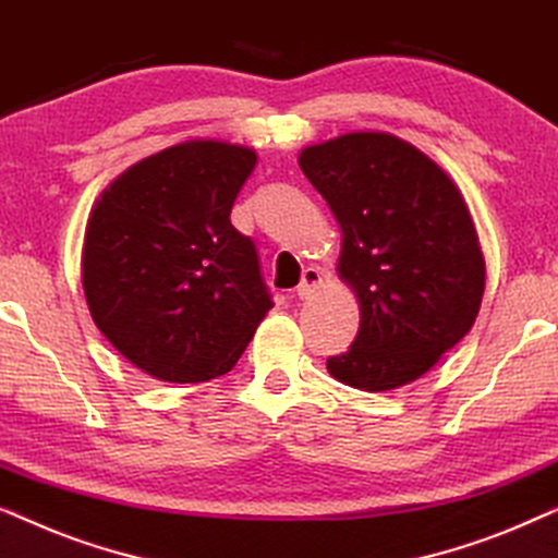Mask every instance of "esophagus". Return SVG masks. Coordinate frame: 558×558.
Listing matches in <instances>:
<instances>
[{
	"instance_id": "esophagus-1",
	"label": "esophagus",
	"mask_w": 558,
	"mask_h": 558,
	"mask_svg": "<svg viewBox=\"0 0 558 558\" xmlns=\"http://www.w3.org/2000/svg\"><path fill=\"white\" fill-rule=\"evenodd\" d=\"M323 279H325V274L317 269V266H307V269L302 271V281H300V287H296V296H300V300H307V296L315 292V289L323 284Z\"/></svg>"
}]
</instances>
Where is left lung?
Masks as SVG:
<instances>
[{"instance_id": "8db88e82", "label": "left lung", "mask_w": 558, "mask_h": 558, "mask_svg": "<svg viewBox=\"0 0 558 558\" xmlns=\"http://www.w3.org/2000/svg\"><path fill=\"white\" fill-rule=\"evenodd\" d=\"M300 167L342 231L338 277L361 327L327 373L357 391L414 384L475 325L485 256L457 182L414 144L348 132L310 144Z\"/></svg>"}]
</instances>
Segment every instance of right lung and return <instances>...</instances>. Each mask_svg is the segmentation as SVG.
Returning <instances> with one entry per match:
<instances>
[{
	"instance_id": "add662e5",
	"label": "right lung",
	"mask_w": 558,
	"mask_h": 558,
	"mask_svg": "<svg viewBox=\"0 0 558 558\" xmlns=\"http://www.w3.org/2000/svg\"><path fill=\"white\" fill-rule=\"evenodd\" d=\"M256 151L187 140L126 167L90 208L81 281L90 317L165 384L223 376L274 307L251 239L231 226Z\"/></svg>"
}]
</instances>
